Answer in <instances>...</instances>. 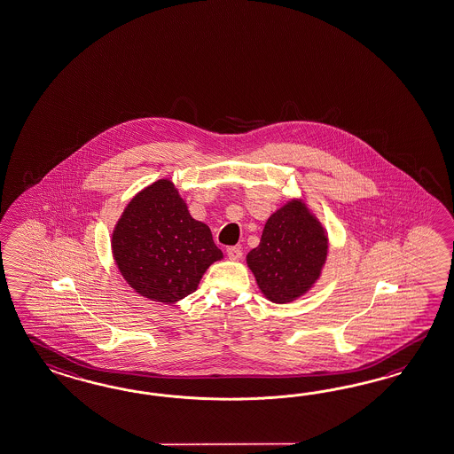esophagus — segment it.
Returning a JSON list of instances; mask_svg holds the SVG:
<instances>
[{
    "label": "esophagus",
    "instance_id": "esophagus-1",
    "mask_svg": "<svg viewBox=\"0 0 454 454\" xmlns=\"http://www.w3.org/2000/svg\"><path fill=\"white\" fill-rule=\"evenodd\" d=\"M244 255V252L239 248V247H229L227 248V256L231 258V260H240Z\"/></svg>",
    "mask_w": 454,
    "mask_h": 454
}]
</instances>
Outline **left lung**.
I'll return each mask as SVG.
<instances>
[{
  "instance_id": "8db88e82",
  "label": "left lung",
  "mask_w": 454,
  "mask_h": 454,
  "mask_svg": "<svg viewBox=\"0 0 454 454\" xmlns=\"http://www.w3.org/2000/svg\"><path fill=\"white\" fill-rule=\"evenodd\" d=\"M325 255L327 239L319 222L301 202H288L268 219L247 263L268 300L290 302L309 290Z\"/></svg>"
}]
</instances>
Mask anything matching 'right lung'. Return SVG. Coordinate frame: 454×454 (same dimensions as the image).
Masks as SVG:
<instances>
[{"instance_id": "add662e5", "label": "right lung", "mask_w": 454, "mask_h": 454, "mask_svg": "<svg viewBox=\"0 0 454 454\" xmlns=\"http://www.w3.org/2000/svg\"><path fill=\"white\" fill-rule=\"evenodd\" d=\"M112 248L129 286L168 304L198 290L204 271L222 258L209 227L191 217L168 179L129 202L114 231Z\"/></svg>"}]
</instances>
